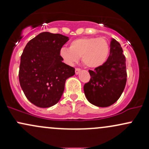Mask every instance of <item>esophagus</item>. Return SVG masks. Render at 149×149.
<instances>
[{
    "mask_svg": "<svg viewBox=\"0 0 149 149\" xmlns=\"http://www.w3.org/2000/svg\"><path fill=\"white\" fill-rule=\"evenodd\" d=\"M80 71H81V69H79V68H76V70H75V73H76V75H78Z\"/></svg>",
    "mask_w": 149,
    "mask_h": 149,
    "instance_id": "esophagus-1",
    "label": "esophagus"
}]
</instances>
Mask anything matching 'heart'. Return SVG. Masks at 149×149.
<instances>
[{
  "instance_id": "b5f03b06",
  "label": "heart",
  "mask_w": 149,
  "mask_h": 149,
  "mask_svg": "<svg viewBox=\"0 0 149 149\" xmlns=\"http://www.w3.org/2000/svg\"><path fill=\"white\" fill-rule=\"evenodd\" d=\"M110 53L109 42L103 37H83L70 42L69 47H63L59 55L69 65L78 62L80 57L83 64L90 69H97L105 64Z\"/></svg>"
}]
</instances>
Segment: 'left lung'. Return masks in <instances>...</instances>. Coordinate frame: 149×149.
Wrapping results in <instances>:
<instances>
[{
    "instance_id": "8db88e82",
    "label": "left lung",
    "mask_w": 149,
    "mask_h": 149,
    "mask_svg": "<svg viewBox=\"0 0 149 149\" xmlns=\"http://www.w3.org/2000/svg\"><path fill=\"white\" fill-rule=\"evenodd\" d=\"M120 44L111 39L110 54L103 66L89 70L90 80L84 85V92L89 102L99 107L113 104L123 92L127 81L125 57Z\"/></svg>"
}]
</instances>
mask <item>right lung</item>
<instances>
[{"instance_id": "obj_1", "label": "right lung", "mask_w": 149, "mask_h": 149, "mask_svg": "<svg viewBox=\"0 0 149 149\" xmlns=\"http://www.w3.org/2000/svg\"><path fill=\"white\" fill-rule=\"evenodd\" d=\"M69 38L42 32L26 44L21 56L19 80L25 96L36 107L48 108L59 102L65 82L75 69L62 62L59 55Z\"/></svg>"}]
</instances>
